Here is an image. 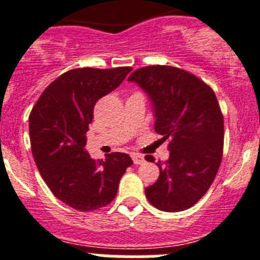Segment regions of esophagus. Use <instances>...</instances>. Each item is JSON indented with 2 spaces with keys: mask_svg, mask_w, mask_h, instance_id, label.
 I'll return each instance as SVG.
<instances>
[{
  "mask_svg": "<svg viewBox=\"0 0 260 260\" xmlns=\"http://www.w3.org/2000/svg\"><path fill=\"white\" fill-rule=\"evenodd\" d=\"M132 157H133V161H134V164H142V162L144 161V157L141 155V153H133Z\"/></svg>",
  "mask_w": 260,
  "mask_h": 260,
  "instance_id": "1",
  "label": "esophagus"
}]
</instances>
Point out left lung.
<instances>
[{"mask_svg": "<svg viewBox=\"0 0 260 260\" xmlns=\"http://www.w3.org/2000/svg\"><path fill=\"white\" fill-rule=\"evenodd\" d=\"M155 107V130L169 142V158L160 176L146 187L153 207L180 212L192 207L208 191L219 171L224 150V117L213 89L180 68L151 65L133 71ZM147 161H155L147 155Z\"/></svg>", "mask_w": 260, "mask_h": 260, "instance_id": "1", "label": "left lung"}]
</instances>
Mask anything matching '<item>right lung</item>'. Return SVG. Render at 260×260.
Listing matches in <instances>:
<instances>
[{
  "label": "right lung",
  "mask_w": 260,
  "mask_h": 260,
  "mask_svg": "<svg viewBox=\"0 0 260 260\" xmlns=\"http://www.w3.org/2000/svg\"><path fill=\"white\" fill-rule=\"evenodd\" d=\"M130 71V66L66 71L44 89L29 113L36 167L53 195L74 210L88 212L108 206L133 164L127 153L112 152L95 161L84 150L95 104Z\"/></svg>",
  "instance_id": "obj_1"
}]
</instances>
